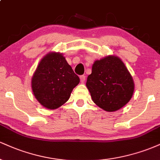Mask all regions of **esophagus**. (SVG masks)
<instances>
[{
    "label": "esophagus",
    "mask_w": 160,
    "mask_h": 160,
    "mask_svg": "<svg viewBox=\"0 0 160 160\" xmlns=\"http://www.w3.org/2000/svg\"><path fill=\"white\" fill-rule=\"evenodd\" d=\"M80 82H85V80H86V76L85 75H81V76L80 77Z\"/></svg>",
    "instance_id": "34e87169"
}]
</instances>
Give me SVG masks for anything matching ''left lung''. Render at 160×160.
<instances>
[{
    "label": "left lung",
    "instance_id": "left-lung-1",
    "mask_svg": "<svg viewBox=\"0 0 160 160\" xmlns=\"http://www.w3.org/2000/svg\"><path fill=\"white\" fill-rule=\"evenodd\" d=\"M86 86L92 101L106 111H116L129 102L134 92L131 74L118 57L110 56L93 64Z\"/></svg>",
    "mask_w": 160,
    "mask_h": 160
}]
</instances>
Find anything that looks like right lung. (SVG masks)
I'll return each instance as SVG.
<instances>
[{
  "mask_svg": "<svg viewBox=\"0 0 160 160\" xmlns=\"http://www.w3.org/2000/svg\"><path fill=\"white\" fill-rule=\"evenodd\" d=\"M80 78L60 53L47 54L37 68L32 86L34 96L43 107L56 109L70 98Z\"/></svg>",
  "mask_w": 160,
  "mask_h": 160,
  "instance_id": "right-lung-1",
  "label": "right lung"
}]
</instances>
